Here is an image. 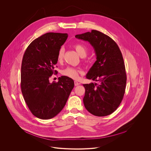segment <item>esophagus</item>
<instances>
[{
  "label": "esophagus",
  "mask_w": 151,
  "mask_h": 151,
  "mask_svg": "<svg viewBox=\"0 0 151 151\" xmlns=\"http://www.w3.org/2000/svg\"><path fill=\"white\" fill-rule=\"evenodd\" d=\"M74 84H75V86H79V84H80L79 83H78V81H74Z\"/></svg>",
  "instance_id": "34e87169"
}]
</instances>
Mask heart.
<instances>
[{"label": "heart", "instance_id": "heart-1", "mask_svg": "<svg viewBox=\"0 0 151 151\" xmlns=\"http://www.w3.org/2000/svg\"><path fill=\"white\" fill-rule=\"evenodd\" d=\"M74 48L78 54L81 57H85L88 53V48L83 44L78 43L74 45ZM65 49L62 47L58 51L57 55L58 61L59 62H62L64 57ZM82 72L81 70L79 68H74L72 67H67L62 71V74L68 78L73 79L78 78L79 74Z\"/></svg>", "mask_w": 151, "mask_h": 151}]
</instances>
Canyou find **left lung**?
<instances>
[{"label": "left lung", "mask_w": 151, "mask_h": 151, "mask_svg": "<svg viewBox=\"0 0 151 151\" xmlns=\"http://www.w3.org/2000/svg\"><path fill=\"white\" fill-rule=\"evenodd\" d=\"M75 37L91 43L97 57L86 78L99 83L83 84L84 106L93 115H110L119 106L125 92L127 76L122 52L112 38L98 30Z\"/></svg>", "instance_id": "8db88e82"}]
</instances>
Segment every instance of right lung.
I'll return each mask as SVG.
<instances>
[{
  "instance_id": "obj_1",
  "label": "right lung",
  "mask_w": 151,
  "mask_h": 151,
  "mask_svg": "<svg viewBox=\"0 0 151 151\" xmlns=\"http://www.w3.org/2000/svg\"><path fill=\"white\" fill-rule=\"evenodd\" d=\"M67 33H47L33 40L24 52L21 68V89L31 113L42 119H51L64 108L74 86L65 76L50 83L57 55Z\"/></svg>"
}]
</instances>
